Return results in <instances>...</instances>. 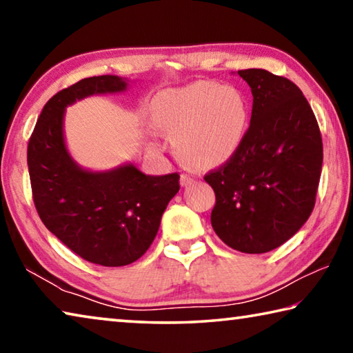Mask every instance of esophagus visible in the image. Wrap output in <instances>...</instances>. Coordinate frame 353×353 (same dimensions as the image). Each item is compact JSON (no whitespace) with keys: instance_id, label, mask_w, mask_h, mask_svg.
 Listing matches in <instances>:
<instances>
[{"instance_id":"1","label":"esophagus","mask_w":353,"mask_h":353,"mask_svg":"<svg viewBox=\"0 0 353 353\" xmlns=\"http://www.w3.org/2000/svg\"><path fill=\"white\" fill-rule=\"evenodd\" d=\"M194 182V177L193 176H190V174H183L181 176V183H182V187H187V185H191Z\"/></svg>"}]
</instances>
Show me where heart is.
Instances as JSON below:
<instances>
[{"label": "heart", "mask_w": 353, "mask_h": 353, "mask_svg": "<svg viewBox=\"0 0 353 353\" xmlns=\"http://www.w3.org/2000/svg\"><path fill=\"white\" fill-rule=\"evenodd\" d=\"M248 118L241 92L213 81L160 92L151 103L152 124L174 139L179 155L194 168L229 162L241 146Z\"/></svg>", "instance_id": "1"}]
</instances>
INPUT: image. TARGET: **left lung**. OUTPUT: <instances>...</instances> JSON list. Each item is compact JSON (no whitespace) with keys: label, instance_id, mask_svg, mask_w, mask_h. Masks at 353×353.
<instances>
[{"label":"left lung","instance_id":"8db88e82","mask_svg":"<svg viewBox=\"0 0 353 353\" xmlns=\"http://www.w3.org/2000/svg\"><path fill=\"white\" fill-rule=\"evenodd\" d=\"M238 74L254 97L249 129L234 157L204 181L216 196V235L240 252L265 254L288 241L313 212L322 139L294 82L260 68Z\"/></svg>","mask_w":353,"mask_h":353}]
</instances>
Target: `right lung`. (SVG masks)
<instances>
[{"label": "right lung", "mask_w": 353, "mask_h": 353, "mask_svg": "<svg viewBox=\"0 0 353 353\" xmlns=\"http://www.w3.org/2000/svg\"><path fill=\"white\" fill-rule=\"evenodd\" d=\"M118 76L85 77L56 93L41 110L28 143L32 199L41 223L83 260L130 265L157 235L179 174L146 176L132 163L93 172L81 168L63 139L65 107L99 93L126 90Z\"/></svg>", "instance_id": "right-lung-1"}]
</instances>
